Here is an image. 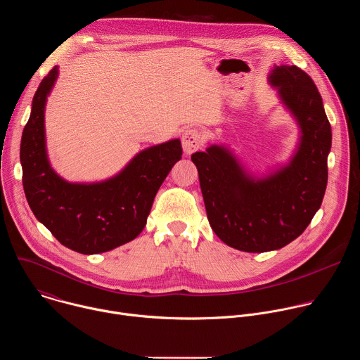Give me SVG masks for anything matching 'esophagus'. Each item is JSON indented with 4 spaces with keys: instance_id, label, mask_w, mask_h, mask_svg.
Instances as JSON below:
<instances>
[{
    "instance_id": "34e87169",
    "label": "esophagus",
    "mask_w": 360,
    "mask_h": 360,
    "mask_svg": "<svg viewBox=\"0 0 360 360\" xmlns=\"http://www.w3.org/2000/svg\"><path fill=\"white\" fill-rule=\"evenodd\" d=\"M202 145V135L196 128H189L182 134V148L186 155L199 149Z\"/></svg>"
}]
</instances>
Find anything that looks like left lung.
<instances>
[{
  "instance_id": "obj_1",
  "label": "left lung",
  "mask_w": 360,
  "mask_h": 360,
  "mask_svg": "<svg viewBox=\"0 0 360 360\" xmlns=\"http://www.w3.org/2000/svg\"><path fill=\"white\" fill-rule=\"evenodd\" d=\"M282 107L297 125L286 162L252 172L225 143L192 153L211 228L231 248L261 253L295 240L319 211L328 185L332 129L311 77L295 65L268 75Z\"/></svg>"
}]
</instances>
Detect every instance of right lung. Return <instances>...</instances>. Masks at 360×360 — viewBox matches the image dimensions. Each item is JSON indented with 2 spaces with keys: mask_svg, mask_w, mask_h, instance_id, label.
<instances>
[{
  "mask_svg": "<svg viewBox=\"0 0 360 360\" xmlns=\"http://www.w3.org/2000/svg\"><path fill=\"white\" fill-rule=\"evenodd\" d=\"M60 70L41 81L22 131V185L35 218L58 242L78 253L112 250L135 239L146 225L153 198L182 157L178 138L148 146L115 175L98 182H70L51 167L45 107Z\"/></svg>",
  "mask_w": 360,
  "mask_h": 360,
  "instance_id": "obj_1",
  "label": "right lung"
}]
</instances>
